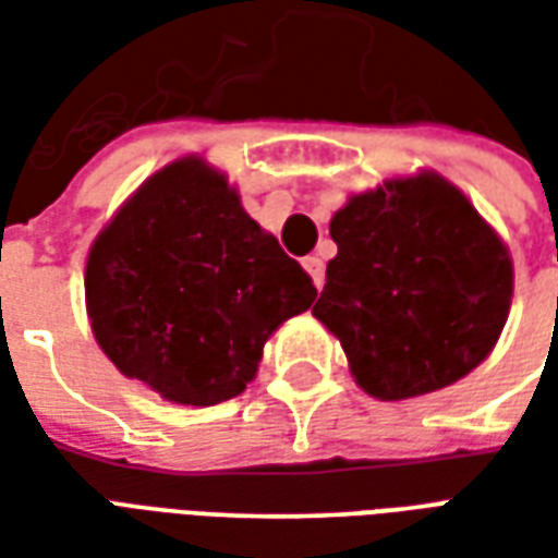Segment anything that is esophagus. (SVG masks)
Listing matches in <instances>:
<instances>
[{
	"label": "esophagus",
	"mask_w": 558,
	"mask_h": 558,
	"mask_svg": "<svg viewBox=\"0 0 558 558\" xmlns=\"http://www.w3.org/2000/svg\"><path fill=\"white\" fill-rule=\"evenodd\" d=\"M302 266L304 271L311 275V280H314L316 290H323V283H326V263H323L319 256H304Z\"/></svg>",
	"instance_id": "34e87169"
}]
</instances>
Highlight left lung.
<instances>
[{"mask_svg":"<svg viewBox=\"0 0 558 558\" xmlns=\"http://www.w3.org/2000/svg\"><path fill=\"white\" fill-rule=\"evenodd\" d=\"M328 232L338 256L314 316L376 400L454 386L496 347L514 295L502 235L433 170L350 194Z\"/></svg>","mask_w":558,"mask_h":558,"instance_id":"8db88e82","label":"left lung"}]
</instances>
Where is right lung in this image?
<instances>
[{
  "label": "right lung",
  "mask_w": 558,
  "mask_h": 558,
  "mask_svg": "<svg viewBox=\"0 0 558 558\" xmlns=\"http://www.w3.org/2000/svg\"><path fill=\"white\" fill-rule=\"evenodd\" d=\"M316 287L199 155L148 175L86 256L92 335L119 374L179 407L239 398Z\"/></svg>",
  "instance_id": "add662e5"
}]
</instances>
